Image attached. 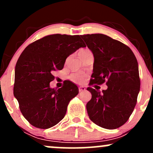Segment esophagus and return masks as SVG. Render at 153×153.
<instances>
[{
    "label": "esophagus",
    "instance_id": "34e87169",
    "mask_svg": "<svg viewBox=\"0 0 153 153\" xmlns=\"http://www.w3.org/2000/svg\"><path fill=\"white\" fill-rule=\"evenodd\" d=\"M78 89H79V92H82V91H85V88L84 86H80L78 88Z\"/></svg>",
    "mask_w": 153,
    "mask_h": 153
}]
</instances>
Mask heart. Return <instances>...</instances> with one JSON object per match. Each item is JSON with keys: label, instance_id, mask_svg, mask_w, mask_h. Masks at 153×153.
Returning <instances> with one entry per match:
<instances>
[{"label": "heart", "instance_id": "1", "mask_svg": "<svg viewBox=\"0 0 153 153\" xmlns=\"http://www.w3.org/2000/svg\"><path fill=\"white\" fill-rule=\"evenodd\" d=\"M89 50H88V49H83V50H80L79 51V55H80V57H81L82 55H83L84 54H85L86 52H89ZM86 74H85V73H73L71 75V77H70V78H71V80H72L73 82H76V83H81L85 80V79L86 78Z\"/></svg>", "mask_w": 153, "mask_h": 153}]
</instances>
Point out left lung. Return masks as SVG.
Instances as JSON below:
<instances>
[{
    "mask_svg": "<svg viewBox=\"0 0 153 153\" xmlns=\"http://www.w3.org/2000/svg\"><path fill=\"white\" fill-rule=\"evenodd\" d=\"M94 56L90 85L108 86L102 92L87 88L92 97L86 104L89 118L99 127L117 129L129 119L140 89L138 63L129 47L102 34L80 36Z\"/></svg>",
    "mask_w": 153,
    "mask_h": 153,
    "instance_id": "1",
    "label": "left lung"
}]
</instances>
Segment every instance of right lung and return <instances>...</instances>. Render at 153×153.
Instances as JSON below:
<instances>
[{
    "label": "right lung",
    "instance_id": "right-lung-1",
    "mask_svg": "<svg viewBox=\"0 0 153 153\" xmlns=\"http://www.w3.org/2000/svg\"><path fill=\"white\" fill-rule=\"evenodd\" d=\"M85 45L79 35L52 34L26 47L15 68L13 95L21 112L32 126L48 129L65 116L78 88L65 80L62 88H51L54 71L62 70L66 58Z\"/></svg>",
    "mask_w": 153,
    "mask_h": 153
}]
</instances>
